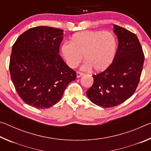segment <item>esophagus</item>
I'll list each match as a JSON object with an SVG mask.
<instances>
[{"mask_svg":"<svg viewBox=\"0 0 151 151\" xmlns=\"http://www.w3.org/2000/svg\"><path fill=\"white\" fill-rule=\"evenodd\" d=\"M84 75V74L83 73H80V72H77L76 73V77L77 78H79L81 77V76H82Z\"/></svg>","mask_w":151,"mask_h":151,"instance_id":"1","label":"esophagus"}]
</instances>
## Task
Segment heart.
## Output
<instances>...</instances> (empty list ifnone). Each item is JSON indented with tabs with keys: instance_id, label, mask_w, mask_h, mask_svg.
<instances>
[{
	"instance_id": "1",
	"label": "heart",
	"mask_w": 151,
	"mask_h": 151,
	"mask_svg": "<svg viewBox=\"0 0 151 151\" xmlns=\"http://www.w3.org/2000/svg\"><path fill=\"white\" fill-rule=\"evenodd\" d=\"M116 50V40L111 32L86 31L74 35L70 42H65L61 51L66 63L75 68L83 59L86 60L82 69L94 68L96 72L106 69L114 60Z\"/></svg>"
}]
</instances>
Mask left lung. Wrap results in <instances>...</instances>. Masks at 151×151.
Here are the masks:
<instances>
[{"instance_id":"left-lung-1","label":"left lung","mask_w":151,"mask_h":151,"mask_svg":"<svg viewBox=\"0 0 151 151\" xmlns=\"http://www.w3.org/2000/svg\"><path fill=\"white\" fill-rule=\"evenodd\" d=\"M113 27L119 42L115 57L105 70L93 75V84L86 91L92 103L103 108L119 105L134 93L145 60L137 35L118 25Z\"/></svg>"}]
</instances>
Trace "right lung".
<instances>
[{
    "mask_svg": "<svg viewBox=\"0 0 151 151\" xmlns=\"http://www.w3.org/2000/svg\"><path fill=\"white\" fill-rule=\"evenodd\" d=\"M63 30L37 27L22 33L12 46L9 70L15 89L25 103L37 109L55 105L76 73L59 53Z\"/></svg>",
    "mask_w": 151,
    "mask_h": 151,
    "instance_id": "obj_1",
    "label": "right lung"
}]
</instances>
